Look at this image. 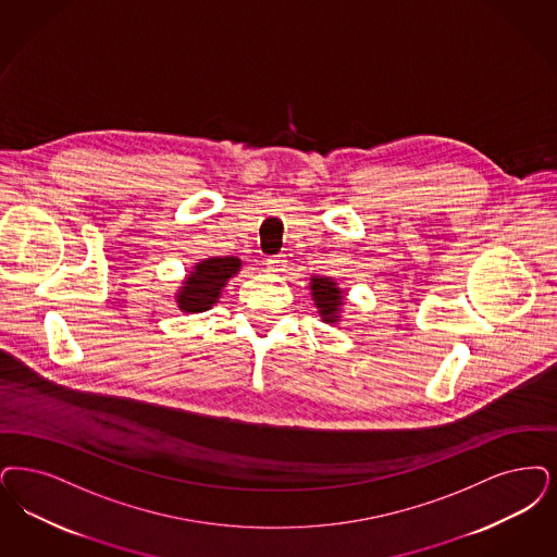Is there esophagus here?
I'll return each instance as SVG.
<instances>
[{
    "label": "esophagus",
    "mask_w": 557,
    "mask_h": 557,
    "mask_svg": "<svg viewBox=\"0 0 557 557\" xmlns=\"http://www.w3.org/2000/svg\"><path fill=\"white\" fill-rule=\"evenodd\" d=\"M265 265H268L271 271H282L284 265H286V255H273V257H268Z\"/></svg>",
    "instance_id": "1"
}]
</instances>
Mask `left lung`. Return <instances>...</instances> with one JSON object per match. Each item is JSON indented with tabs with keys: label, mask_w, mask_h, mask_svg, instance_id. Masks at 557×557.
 Masks as SVG:
<instances>
[{
	"label": "left lung",
	"mask_w": 557,
	"mask_h": 557,
	"mask_svg": "<svg viewBox=\"0 0 557 557\" xmlns=\"http://www.w3.org/2000/svg\"><path fill=\"white\" fill-rule=\"evenodd\" d=\"M311 292L312 300L319 307V312L323 314V319L334 323L339 307L344 305L342 289L337 288L334 280H330V277H312Z\"/></svg>",
	"instance_id": "1"
}]
</instances>
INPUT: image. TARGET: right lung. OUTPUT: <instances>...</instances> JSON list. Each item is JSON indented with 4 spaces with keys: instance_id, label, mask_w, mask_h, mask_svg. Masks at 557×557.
<instances>
[{
    "instance_id": "add662e5",
    "label": "right lung",
    "mask_w": 557,
    "mask_h": 557,
    "mask_svg": "<svg viewBox=\"0 0 557 557\" xmlns=\"http://www.w3.org/2000/svg\"><path fill=\"white\" fill-rule=\"evenodd\" d=\"M240 269V259L215 257L199 263L178 294V307L186 312H202L218 302L225 282Z\"/></svg>"
}]
</instances>
